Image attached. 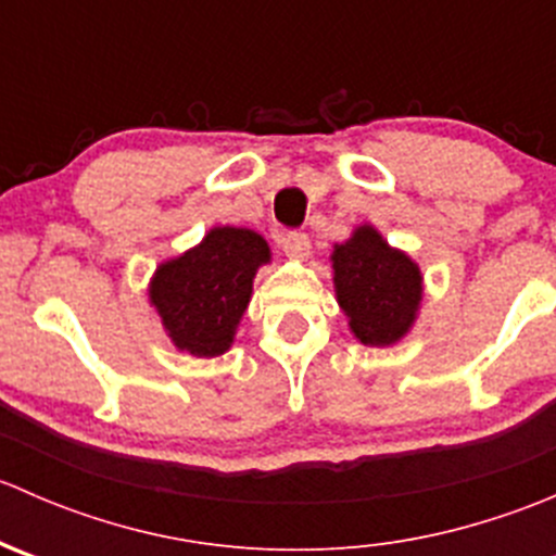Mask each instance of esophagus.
<instances>
[{
    "label": "esophagus",
    "mask_w": 556,
    "mask_h": 556,
    "mask_svg": "<svg viewBox=\"0 0 556 556\" xmlns=\"http://www.w3.org/2000/svg\"><path fill=\"white\" fill-rule=\"evenodd\" d=\"M279 244H282L285 255L293 257V261H304V257L309 255V250H312L309 237H306V233H299V231L285 233V237L279 239Z\"/></svg>",
    "instance_id": "esophagus-1"
}]
</instances>
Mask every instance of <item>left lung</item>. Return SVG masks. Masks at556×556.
Wrapping results in <instances>:
<instances>
[{
	"mask_svg": "<svg viewBox=\"0 0 556 556\" xmlns=\"http://www.w3.org/2000/svg\"><path fill=\"white\" fill-rule=\"evenodd\" d=\"M333 285L339 306L363 344L387 346L401 341L417 319L422 301V274L401 250H392L382 233L361 226L350 242L336 244Z\"/></svg>",
	"mask_w": 556,
	"mask_h": 556,
	"instance_id": "8db88e82",
	"label": "left lung"
}]
</instances>
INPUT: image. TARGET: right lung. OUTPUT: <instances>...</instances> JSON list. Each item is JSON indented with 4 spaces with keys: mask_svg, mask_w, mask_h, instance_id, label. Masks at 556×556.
<instances>
[{
    "mask_svg": "<svg viewBox=\"0 0 556 556\" xmlns=\"http://www.w3.org/2000/svg\"><path fill=\"white\" fill-rule=\"evenodd\" d=\"M268 261L271 250L261 233L223 226L193 250L161 263L150 282V304L174 346L195 357L223 355L250 304L255 271Z\"/></svg>",
    "mask_w": 556,
    "mask_h": 556,
    "instance_id": "1",
    "label": "right lung"
}]
</instances>
